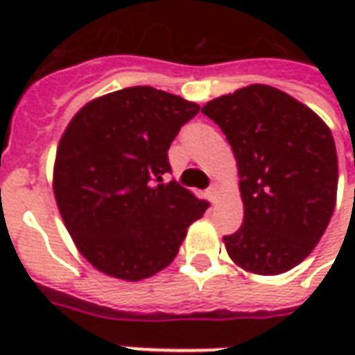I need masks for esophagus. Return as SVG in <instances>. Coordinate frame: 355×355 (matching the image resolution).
Segmentation results:
<instances>
[{
	"mask_svg": "<svg viewBox=\"0 0 355 355\" xmlns=\"http://www.w3.org/2000/svg\"><path fill=\"white\" fill-rule=\"evenodd\" d=\"M216 196H218V186L213 184V186H209V190H207V198L211 203H216Z\"/></svg>",
	"mask_w": 355,
	"mask_h": 355,
	"instance_id": "obj_1",
	"label": "esophagus"
}]
</instances>
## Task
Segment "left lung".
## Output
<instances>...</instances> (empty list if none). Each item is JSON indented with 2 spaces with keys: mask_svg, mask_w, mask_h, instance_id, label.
I'll return each mask as SVG.
<instances>
[{
  "mask_svg": "<svg viewBox=\"0 0 355 355\" xmlns=\"http://www.w3.org/2000/svg\"><path fill=\"white\" fill-rule=\"evenodd\" d=\"M238 159L245 218L224 236L230 259L253 274H283L304 261L327 228L338 163L329 127L270 85H249L207 102Z\"/></svg>",
  "mask_w": 355,
  "mask_h": 355,
  "instance_id": "8db88e82",
  "label": "left lung"
}]
</instances>
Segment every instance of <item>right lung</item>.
Instances as JSON below:
<instances>
[{
    "mask_svg": "<svg viewBox=\"0 0 355 355\" xmlns=\"http://www.w3.org/2000/svg\"><path fill=\"white\" fill-rule=\"evenodd\" d=\"M200 106L154 87L104 94L73 116L55 162V198L81 254L139 282L169 266L209 201L171 173L169 146Z\"/></svg>",
    "mask_w": 355,
    "mask_h": 355,
    "instance_id": "right-lung-1",
    "label": "right lung"
}]
</instances>
